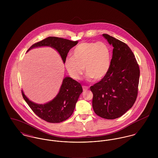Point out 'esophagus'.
<instances>
[{"mask_svg": "<svg viewBox=\"0 0 158 158\" xmlns=\"http://www.w3.org/2000/svg\"><path fill=\"white\" fill-rule=\"evenodd\" d=\"M89 89V88L88 87H87V86H83V89L84 91H86V90H88Z\"/></svg>", "mask_w": 158, "mask_h": 158, "instance_id": "34e87169", "label": "esophagus"}]
</instances>
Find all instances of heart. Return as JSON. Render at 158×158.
<instances>
[{"label": "heart", "mask_w": 158, "mask_h": 158, "mask_svg": "<svg viewBox=\"0 0 158 158\" xmlns=\"http://www.w3.org/2000/svg\"><path fill=\"white\" fill-rule=\"evenodd\" d=\"M111 53L109 47L103 42H83L73 51V56L67 57L64 64L70 76L79 80L85 68L86 79L99 81L104 78L111 66Z\"/></svg>", "instance_id": "1"}]
</instances>
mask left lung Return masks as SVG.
Listing matches in <instances>:
<instances>
[{
	"label": "left lung",
	"mask_w": 158,
	"mask_h": 158,
	"mask_svg": "<svg viewBox=\"0 0 158 158\" xmlns=\"http://www.w3.org/2000/svg\"><path fill=\"white\" fill-rule=\"evenodd\" d=\"M103 36L113 45L111 66L106 77L90 86L95 113L106 119L121 117L135 102L140 70L135 55L125 43L107 34Z\"/></svg>",
	"instance_id": "left-lung-1"
}]
</instances>
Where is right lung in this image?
<instances>
[{"mask_svg":"<svg viewBox=\"0 0 158 158\" xmlns=\"http://www.w3.org/2000/svg\"><path fill=\"white\" fill-rule=\"evenodd\" d=\"M77 44V41H73L50 36L31 45L27 52L33 48L48 46L55 48L59 53L64 63L68 52ZM82 92L83 89L80 83L70 77H66L63 79L56 96L45 104H37L30 101L23 90L22 94L30 108L39 117L49 123H60L67 120L73 114L76 103Z\"/></svg>","mask_w":158,"mask_h":158,"instance_id":"obj_1","label":"right lung"}]
</instances>
